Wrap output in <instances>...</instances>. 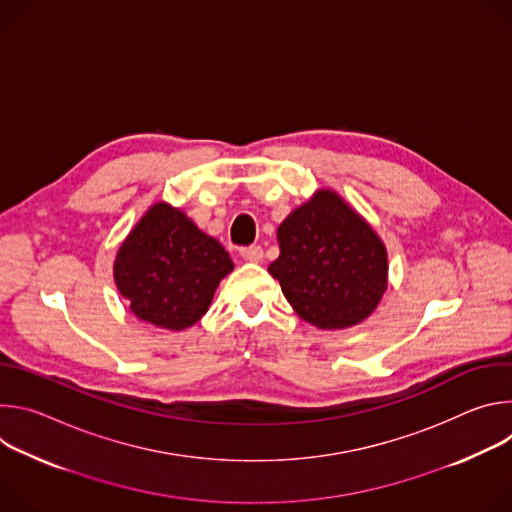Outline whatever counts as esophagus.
I'll return each instance as SVG.
<instances>
[{"instance_id": "34e87169", "label": "esophagus", "mask_w": 512, "mask_h": 512, "mask_svg": "<svg viewBox=\"0 0 512 512\" xmlns=\"http://www.w3.org/2000/svg\"><path fill=\"white\" fill-rule=\"evenodd\" d=\"M241 257L245 261H251V263H259L263 259V249L259 245H251V247H243L241 249Z\"/></svg>"}]
</instances>
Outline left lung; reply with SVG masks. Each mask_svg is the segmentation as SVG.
<instances>
[{
	"instance_id": "8db88e82",
	"label": "left lung",
	"mask_w": 512,
	"mask_h": 512,
	"mask_svg": "<svg viewBox=\"0 0 512 512\" xmlns=\"http://www.w3.org/2000/svg\"><path fill=\"white\" fill-rule=\"evenodd\" d=\"M269 273L298 316L322 330L360 324L387 289V249L336 192L318 190L277 229Z\"/></svg>"
}]
</instances>
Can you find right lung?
<instances>
[{"instance_id":"right-lung-1","label":"right lung","mask_w":512,"mask_h":512,"mask_svg":"<svg viewBox=\"0 0 512 512\" xmlns=\"http://www.w3.org/2000/svg\"><path fill=\"white\" fill-rule=\"evenodd\" d=\"M233 267L221 243L180 208L158 202L119 247L113 277L139 320L184 330L206 314L216 285Z\"/></svg>"}]
</instances>
